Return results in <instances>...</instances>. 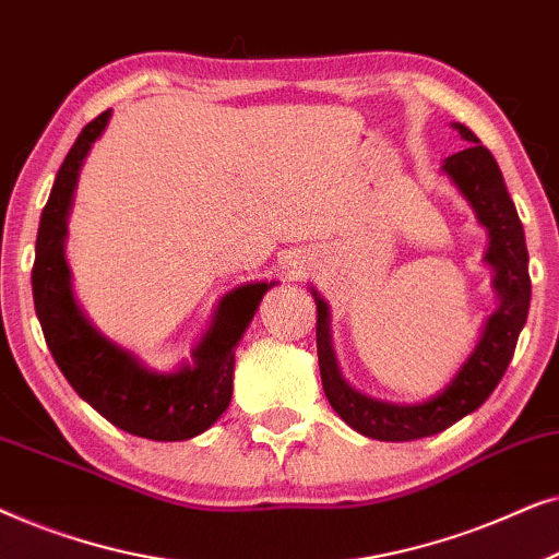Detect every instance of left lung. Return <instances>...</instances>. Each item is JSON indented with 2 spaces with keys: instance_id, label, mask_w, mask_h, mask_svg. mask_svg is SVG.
Instances as JSON below:
<instances>
[{
  "instance_id": "obj_1",
  "label": "left lung",
  "mask_w": 559,
  "mask_h": 559,
  "mask_svg": "<svg viewBox=\"0 0 559 559\" xmlns=\"http://www.w3.org/2000/svg\"><path fill=\"white\" fill-rule=\"evenodd\" d=\"M453 129L468 142V147L450 155L442 163V173L455 182L461 195L476 211L478 224L488 231L484 262L493 270V289L499 295V308L488 316L480 341L453 381L440 394L419 404L379 402L356 392L341 377L338 361H335L328 302L318 295V289L310 287L318 305V364L328 402L343 423L373 440L407 442L430 438L476 412L507 373L519 333L526 323V312H530V254H526L524 228L516 216L514 201L503 186V175L491 152L465 124L453 121Z\"/></svg>"
}]
</instances>
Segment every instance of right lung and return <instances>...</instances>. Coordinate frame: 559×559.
<instances>
[{
    "mask_svg": "<svg viewBox=\"0 0 559 559\" xmlns=\"http://www.w3.org/2000/svg\"><path fill=\"white\" fill-rule=\"evenodd\" d=\"M109 119L111 109L83 127L52 182L35 243V312L58 369L98 415L136 438L190 440L209 430L231 402L234 350L274 282L234 287L193 348V361L175 371H152L134 354L104 338L75 305L66 236L83 159Z\"/></svg>",
    "mask_w": 559,
    "mask_h": 559,
    "instance_id": "1",
    "label": "right lung"
}]
</instances>
